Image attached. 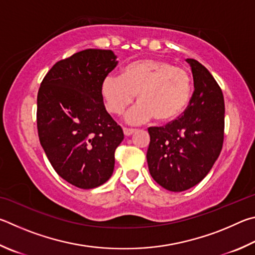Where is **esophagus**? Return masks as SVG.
<instances>
[{
    "label": "esophagus",
    "instance_id": "esophagus-1",
    "mask_svg": "<svg viewBox=\"0 0 255 255\" xmlns=\"http://www.w3.org/2000/svg\"><path fill=\"white\" fill-rule=\"evenodd\" d=\"M123 132H124V135L125 136H130V135H132L133 133L135 132V130H133V128H123Z\"/></svg>",
    "mask_w": 255,
    "mask_h": 255
}]
</instances>
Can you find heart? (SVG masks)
I'll use <instances>...</instances> for the list:
<instances>
[{
	"label": "heart",
	"instance_id": "obj_1",
	"mask_svg": "<svg viewBox=\"0 0 255 255\" xmlns=\"http://www.w3.org/2000/svg\"><path fill=\"white\" fill-rule=\"evenodd\" d=\"M135 95L139 104L127 115L128 123L172 122L189 104L190 75L167 60L148 58L125 66L121 77L109 75L101 83V96L111 114H122Z\"/></svg>",
	"mask_w": 255,
	"mask_h": 255
}]
</instances>
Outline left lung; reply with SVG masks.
Listing matches in <instances>:
<instances>
[{"label": "left lung", "mask_w": 255, "mask_h": 255, "mask_svg": "<svg viewBox=\"0 0 255 255\" xmlns=\"http://www.w3.org/2000/svg\"><path fill=\"white\" fill-rule=\"evenodd\" d=\"M195 92L187 110L166 127L149 128L146 152L150 175L170 191L199 184L211 171L224 140V97L212 74L195 59H186Z\"/></svg>", "instance_id": "8db88e82"}]
</instances>
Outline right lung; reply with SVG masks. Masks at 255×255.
<instances>
[{
    "mask_svg": "<svg viewBox=\"0 0 255 255\" xmlns=\"http://www.w3.org/2000/svg\"><path fill=\"white\" fill-rule=\"evenodd\" d=\"M116 65L112 50L86 49L53 65L39 88L40 143L58 175L78 188L110 179L124 139L101 96L102 80Z\"/></svg>",
    "mask_w": 255,
    "mask_h": 255,
    "instance_id": "right-lung-1",
    "label": "right lung"
}]
</instances>
